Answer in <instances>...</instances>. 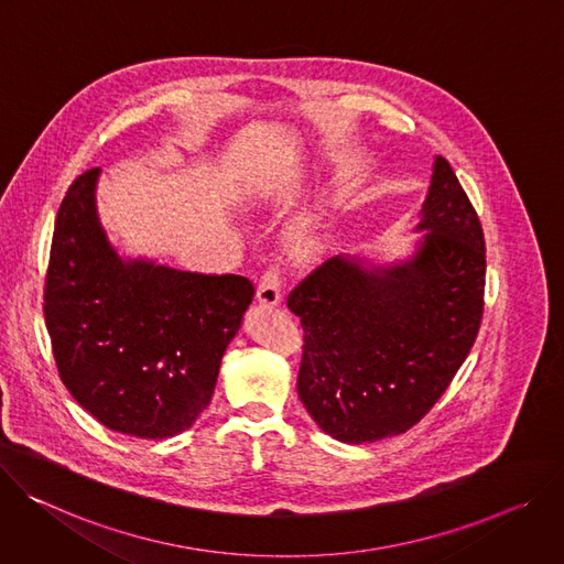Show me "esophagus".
I'll use <instances>...</instances> for the list:
<instances>
[{"label": "esophagus", "instance_id": "obj_1", "mask_svg": "<svg viewBox=\"0 0 564 564\" xmlns=\"http://www.w3.org/2000/svg\"><path fill=\"white\" fill-rule=\"evenodd\" d=\"M280 297H282V269L275 262H269L260 278L258 300L262 304H278Z\"/></svg>", "mask_w": 564, "mask_h": 564}]
</instances>
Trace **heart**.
Returning <instances> with one entry per match:
<instances>
[{"label": "heart", "mask_w": 564, "mask_h": 564, "mask_svg": "<svg viewBox=\"0 0 564 564\" xmlns=\"http://www.w3.org/2000/svg\"><path fill=\"white\" fill-rule=\"evenodd\" d=\"M293 253L297 258H306L314 253V250L318 248V237H316V230L311 224H302L297 226L293 232H291V239H289Z\"/></svg>", "instance_id": "heart-1"}]
</instances>
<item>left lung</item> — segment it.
<instances>
[{"instance_id": "1", "label": "left lung", "mask_w": 564, "mask_h": 564, "mask_svg": "<svg viewBox=\"0 0 564 564\" xmlns=\"http://www.w3.org/2000/svg\"><path fill=\"white\" fill-rule=\"evenodd\" d=\"M416 256L390 269L332 258L293 286L304 332L297 397L329 436L371 444L416 425L453 383L484 314L479 217L436 156Z\"/></svg>"}]
</instances>
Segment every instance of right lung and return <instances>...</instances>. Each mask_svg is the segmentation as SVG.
Instances as JSON below:
<instances>
[{
	"mask_svg": "<svg viewBox=\"0 0 564 564\" xmlns=\"http://www.w3.org/2000/svg\"><path fill=\"white\" fill-rule=\"evenodd\" d=\"M98 167L59 204L44 280V321L62 383L109 430L165 440L210 403L221 356L256 286L122 262L96 215Z\"/></svg>",
	"mask_w": 564,
	"mask_h": 564,
	"instance_id": "add662e5",
	"label": "right lung"
}]
</instances>
